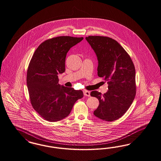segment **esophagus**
<instances>
[{
    "instance_id": "esophagus-1",
    "label": "esophagus",
    "mask_w": 161,
    "mask_h": 161,
    "mask_svg": "<svg viewBox=\"0 0 161 161\" xmlns=\"http://www.w3.org/2000/svg\"><path fill=\"white\" fill-rule=\"evenodd\" d=\"M84 95L89 97L90 96V92L89 91H87V90H84Z\"/></svg>"
}]
</instances>
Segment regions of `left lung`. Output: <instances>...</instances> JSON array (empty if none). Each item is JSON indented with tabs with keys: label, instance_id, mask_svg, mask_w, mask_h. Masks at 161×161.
Wrapping results in <instances>:
<instances>
[{
	"label": "left lung",
	"instance_id": "8db88e82",
	"mask_svg": "<svg viewBox=\"0 0 161 161\" xmlns=\"http://www.w3.org/2000/svg\"><path fill=\"white\" fill-rule=\"evenodd\" d=\"M86 40L98 61L97 75L108 81V91L102 94L92 91L99 105L94 115L106 121L117 120L127 112L136 96V70L127 52L116 40L103 36H89Z\"/></svg>",
	"mask_w": 161,
	"mask_h": 161
}]
</instances>
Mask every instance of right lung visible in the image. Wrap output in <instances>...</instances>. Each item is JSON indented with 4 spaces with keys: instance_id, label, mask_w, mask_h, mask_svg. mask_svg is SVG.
Returning a JSON list of instances; mask_svg holds the SVG:
<instances>
[{
    "instance_id": "1",
    "label": "right lung",
    "mask_w": 161,
    "mask_h": 161,
    "mask_svg": "<svg viewBox=\"0 0 161 161\" xmlns=\"http://www.w3.org/2000/svg\"><path fill=\"white\" fill-rule=\"evenodd\" d=\"M83 37L60 36L40 44L28 65L27 84L34 110L50 122L68 117L83 92L58 84V74L65 71L68 52Z\"/></svg>"
}]
</instances>
